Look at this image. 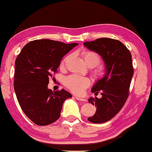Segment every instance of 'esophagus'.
<instances>
[{
    "label": "esophagus",
    "mask_w": 152,
    "mask_h": 152,
    "mask_svg": "<svg viewBox=\"0 0 152 152\" xmlns=\"http://www.w3.org/2000/svg\"><path fill=\"white\" fill-rule=\"evenodd\" d=\"M75 98H76V99H77L78 101H80V102H85V101H86L85 99L80 98L79 97H77V96H75Z\"/></svg>",
    "instance_id": "esophagus-1"
}]
</instances>
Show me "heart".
I'll list each match as a JSON object with an SVG mask.
<instances>
[{"mask_svg": "<svg viewBox=\"0 0 152 152\" xmlns=\"http://www.w3.org/2000/svg\"><path fill=\"white\" fill-rule=\"evenodd\" d=\"M85 63L88 67H94L92 74L96 80H101L105 76L107 69L104 65H97L101 61V57L97 53L93 50H85L82 53ZM71 58L70 55L65 57L61 64V67H64ZM64 85L72 92L78 95L82 94L85 89L90 85V80L86 77H82L77 75H70L65 79Z\"/></svg>", "mask_w": 152, "mask_h": 152, "instance_id": "1", "label": "heart"}]
</instances>
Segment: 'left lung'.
Returning <instances> with one entry per match:
<instances>
[{"label": "left lung", "mask_w": 152, "mask_h": 152, "mask_svg": "<svg viewBox=\"0 0 152 152\" xmlns=\"http://www.w3.org/2000/svg\"><path fill=\"white\" fill-rule=\"evenodd\" d=\"M84 45L102 56L107 69L105 76L96 82L91 89V92L100 93L102 97L88 99V102L95 105L97 110L88 120L103 123L119 112L129 97L134 73L132 56L126 46L112 38H98L84 42Z\"/></svg>", "instance_id": "1"}]
</instances>
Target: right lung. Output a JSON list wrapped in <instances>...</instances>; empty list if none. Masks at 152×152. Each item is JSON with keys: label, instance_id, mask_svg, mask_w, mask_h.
I'll return each mask as SVG.
<instances>
[{"label": "right lung", "instance_id": "right-lung-1", "mask_svg": "<svg viewBox=\"0 0 152 152\" xmlns=\"http://www.w3.org/2000/svg\"><path fill=\"white\" fill-rule=\"evenodd\" d=\"M77 45L35 40L24 46L17 57L14 90L23 112L36 124L46 126L56 121L65 100L72 97L64 89L52 91L48 84L63 57Z\"/></svg>", "mask_w": 152, "mask_h": 152}]
</instances>
